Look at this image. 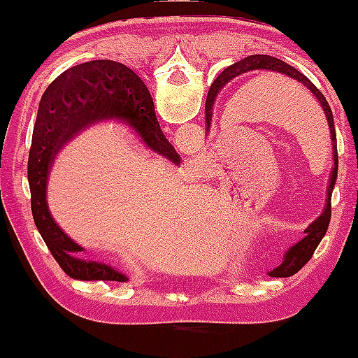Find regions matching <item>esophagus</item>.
Segmentation results:
<instances>
[{
  "label": "esophagus",
  "instance_id": "obj_1",
  "mask_svg": "<svg viewBox=\"0 0 358 358\" xmlns=\"http://www.w3.org/2000/svg\"><path fill=\"white\" fill-rule=\"evenodd\" d=\"M192 163H193V162H192Z\"/></svg>",
  "mask_w": 358,
  "mask_h": 358
}]
</instances>
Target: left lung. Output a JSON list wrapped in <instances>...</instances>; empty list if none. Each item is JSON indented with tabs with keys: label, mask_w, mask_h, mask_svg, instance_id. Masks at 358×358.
Returning <instances> with one entry per match:
<instances>
[{
	"label": "left lung",
	"mask_w": 358,
	"mask_h": 358,
	"mask_svg": "<svg viewBox=\"0 0 358 358\" xmlns=\"http://www.w3.org/2000/svg\"><path fill=\"white\" fill-rule=\"evenodd\" d=\"M249 71H273V72H279V73H285V76L291 77V79L298 80L299 84H303L305 87L310 90L311 94L318 99L320 104L324 110V116L328 119V126H330V134H331V148H334V163L335 168L331 171L330 176V185H328V202L327 207H324V212L322 215L316 219L310 227L306 229L305 234L306 237L303 241H299L296 245H293L289 250L286 252V259L282 261V264L276 268L274 271H271V276H276V278H285V276H293L294 273H298L303 266L310 261L311 256H313L315 249L318 248V244L322 242V239L327 234L328 224H330V217H331V192H334L335 182H336V173H338V155H336V133H335V122H334V113H331L330 104L328 101L324 99V96L320 92L318 89L315 87V84L311 82L308 77L303 76L301 72L296 71L294 67L287 65L286 62L276 59V57H271V55H249L245 59H242L236 64H232L231 67L224 69V72L219 73L213 84L210 85V90H208V96H207V102H205V114H207V127H210V121H212V106L213 101H215L217 92L227 84L229 80H232L234 77L241 76V73L249 72Z\"/></svg>",
	"instance_id": "8db88e82"
}]
</instances>
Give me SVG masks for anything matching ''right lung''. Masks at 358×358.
<instances>
[{
  "mask_svg": "<svg viewBox=\"0 0 358 358\" xmlns=\"http://www.w3.org/2000/svg\"><path fill=\"white\" fill-rule=\"evenodd\" d=\"M109 117L124 119L151 150L171 162H180L158 124L150 90L126 65L114 60L85 62L62 72L48 85L40 99L28 156L31 213L52 256L67 276L79 281L124 282L127 278L109 266L79 257L84 249L60 231L48 212L47 176L53 155L69 138Z\"/></svg>",
  "mask_w": 358,
  "mask_h": 358,
  "instance_id": "1",
  "label": "right lung"
}]
</instances>
